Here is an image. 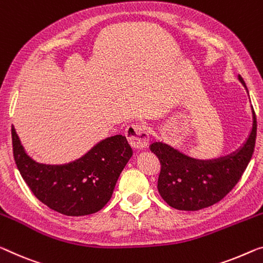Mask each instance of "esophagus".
Returning a JSON list of instances; mask_svg holds the SVG:
<instances>
[{
  "instance_id": "esophagus-1",
  "label": "esophagus",
  "mask_w": 263,
  "mask_h": 263,
  "mask_svg": "<svg viewBox=\"0 0 263 263\" xmlns=\"http://www.w3.org/2000/svg\"><path fill=\"white\" fill-rule=\"evenodd\" d=\"M128 143L132 145V148L136 149V151H141L147 147L149 142V134L145 127L141 126V124H130L126 128L124 132Z\"/></svg>"
}]
</instances>
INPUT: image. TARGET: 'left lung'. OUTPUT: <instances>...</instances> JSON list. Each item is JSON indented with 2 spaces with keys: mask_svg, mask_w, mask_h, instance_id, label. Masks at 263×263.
Instances as JSON below:
<instances>
[{
  "mask_svg": "<svg viewBox=\"0 0 263 263\" xmlns=\"http://www.w3.org/2000/svg\"><path fill=\"white\" fill-rule=\"evenodd\" d=\"M239 81L246 89L243 79ZM243 144L228 155L212 160L194 159L164 142H154L151 151L159 157L161 172L157 189L171 207L200 211L221 201L239 182L252 159L256 137V118Z\"/></svg>",
  "mask_w": 263,
  "mask_h": 263,
  "instance_id": "1",
  "label": "left lung"
}]
</instances>
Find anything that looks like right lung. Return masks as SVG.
<instances>
[{
	"instance_id": "right-lung-1",
	"label": "right lung",
	"mask_w": 263,
	"mask_h": 263,
	"mask_svg": "<svg viewBox=\"0 0 263 263\" xmlns=\"http://www.w3.org/2000/svg\"><path fill=\"white\" fill-rule=\"evenodd\" d=\"M11 139L16 165L30 191L42 203L67 216L89 215L102 209L133 155L126 137L115 135L69 163L46 164L28 155L14 126Z\"/></svg>"
}]
</instances>
